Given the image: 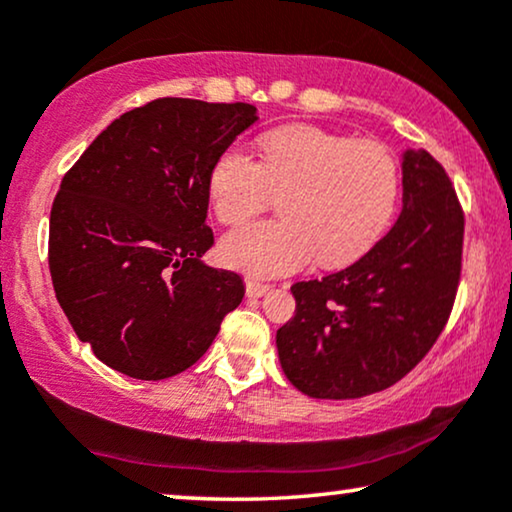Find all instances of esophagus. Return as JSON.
<instances>
[{"label": "esophagus", "mask_w": 512, "mask_h": 512, "mask_svg": "<svg viewBox=\"0 0 512 512\" xmlns=\"http://www.w3.org/2000/svg\"><path fill=\"white\" fill-rule=\"evenodd\" d=\"M270 291V284H263V282H256V279H249L247 282V296L251 298H261L263 293Z\"/></svg>", "instance_id": "obj_1"}]
</instances>
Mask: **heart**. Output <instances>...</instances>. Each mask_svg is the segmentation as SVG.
I'll return each instance as SVG.
<instances>
[{"label": "heart", "mask_w": 512, "mask_h": 512, "mask_svg": "<svg viewBox=\"0 0 512 512\" xmlns=\"http://www.w3.org/2000/svg\"><path fill=\"white\" fill-rule=\"evenodd\" d=\"M261 153L258 163L233 146L209 177L214 214L226 226L251 219L282 195V219L247 223L223 237L219 251L230 268L275 277L312 258L340 268L384 233L401 191V170L384 144L298 123L268 132Z\"/></svg>", "instance_id": "heart-1"}]
</instances>
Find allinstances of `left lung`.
<instances>
[{
  "mask_svg": "<svg viewBox=\"0 0 512 512\" xmlns=\"http://www.w3.org/2000/svg\"><path fill=\"white\" fill-rule=\"evenodd\" d=\"M464 209L429 151H405L403 212L349 268L296 282V314L277 331L284 375L312 398L389 389L436 345L461 279Z\"/></svg>",
  "mask_w": 512,
  "mask_h": 512,
  "instance_id": "1",
  "label": "left lung"
}]
</instances>
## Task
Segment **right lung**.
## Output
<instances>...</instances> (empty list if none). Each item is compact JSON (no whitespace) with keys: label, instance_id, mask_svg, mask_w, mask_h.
<instances>
[{"label":"right lung","instance_id":"right-lung-1","mask_svg":"<svg viewBox=\"0 0 512 512\" xmlns=\"http://www.w3.org/2000/svg\"><path fill=\"white\" fill-rule=\"evenodd\" d=\"M247 102L158 97L116 118L83 151L51 207L55 298L93 354L137 380L184 373L244 298L212 249L209 177L254 125Z\"/></svg>","mask_w":512,"mask_h":512}]
</instances>
